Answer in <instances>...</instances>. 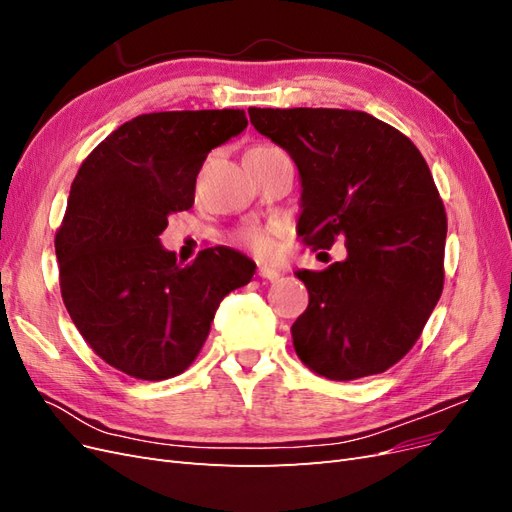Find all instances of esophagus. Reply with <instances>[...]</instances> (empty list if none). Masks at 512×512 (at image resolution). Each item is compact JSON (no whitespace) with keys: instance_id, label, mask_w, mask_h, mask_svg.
I'll use <instances>...</instances> for the list:
<instances>
[{"instance_id":"1","label":"esophagus","mask_w":512,"mask_h":512,"mask_svg":"<svg viewBox=\"0 0 512 512\" xmlns=\"http://www.w3.org/2000/svg\"><path fill=\"white\" fill-rule=\"evenodd\" d=\"M258 275L262 277V280H269V282H275V280H280V271H277L275 267H269V265H260L258 267Z\"/></svg>"}]
</instances>
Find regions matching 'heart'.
<instances>
[{
    "mask_svg": "<svg viewBox=\"0 0 512 512\" xmlns=\"http://www.w3.org/2000/svg\"><path fill=\"white\" fill-rule=\"evenodd\" d=\"M241 241L254 250L256 254H269L273 252V230L252 226L241 232Z\"/></svg>",
    "mask_w": 512,
    "mask_h": 512,
    "instance_id": "b5f03b06",
    "label": "heart"
}]
</instances>
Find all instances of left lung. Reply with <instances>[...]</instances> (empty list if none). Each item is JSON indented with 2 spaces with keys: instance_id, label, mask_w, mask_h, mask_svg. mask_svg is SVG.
I'll return each mask as SVG.
<instances>
[{
  "instance_id": "left-lung-1",
  "label": "left lung",
  "mask_w": 512,
  "mask_h": 512,
  "mask_svg": "<svg viewBox=\"0 0 512 512\" xmlns=\"http://www.w3.org/2000/svg\"><path fill=\"white\" fill-rule=\"evenodd\" d=\"M252 126L297 164V232L348 256L294 275L309 305L292 324L299 359L329 380L382 374L416 344L444 286L446 213L421 151L363 111L250 108Z\"/></svg>"
}]
</instances>
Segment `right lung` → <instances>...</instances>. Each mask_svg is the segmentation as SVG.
Masks as SVG:
<instances>
[{
  "label": "right lung",
  "mask_w": 512,
  "mask_h": 512,
  "mask_svg": "<svg viewBox=\"0 0 512 512\" xmlns=\"http://www.w3.org/2000/svg\"><path fill=\"white\" fill-rule=\"evenodd\" d=\"M245 128L239 108L138 115L108 134L72 181L55 237L61 297L85 342L123 374L179 376L222 299L256 273L232 247H207L181 265L160 241L168 215L194 205L207 153Z\"/></svg>",
  "instance_id": "obj_1"
}]
</instances>
